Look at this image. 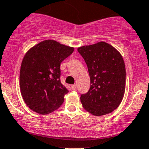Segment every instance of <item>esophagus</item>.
<instances>
[{
  "instance_id": "1",
  "label": "esophagus",
  "mask_w": 149,
  "mask_h": 149,
  "mask_svg": "<svg viewBox=\"0 0 149 149\" xmlns=\"http://www.w3.org/2000/svg\"><path fill=\"white\" fill-rule=\"evenodd\" d=\"M71 88H72L73 91H76L77 88V84H74V85H72V86H71Z\"/></svg>"
}]
</instances>
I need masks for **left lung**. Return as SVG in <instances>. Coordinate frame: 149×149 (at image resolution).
Segmentation results:
<instances>
[{"label":"left lung","mask_w":149,"mask_h":149,"mask_svg":"<svg viewBox=\"0 0 149 149\" xmlns=\"http://www.w3.org/2000/svg\"><path fill=\"white\" fill-rule=\"evenodd\" d=\"M78 51L87 65L91 84L88 92L81 95L82 107L95 116L111 113L124 95L126 68L123 57L113 46L104 42L82 46Z\"/></svg>","instance_id":"8db88e82"}]
</instances>
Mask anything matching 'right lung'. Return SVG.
<instances>
[{"mask_svg":"<svg viewBox=\"0 0 149 149\" xmlns=\"http://www.w3.org/2000/svg\"><path fill=\"white\" fill-rule=\"evenodd\" d=\"M73 50L54 40H45L26 54L21 64L19 87L30 109L47 114L61 107L69 91L61 82L60 65Z\"/></svg>","mask_w":149,"mask_h":149,"instance_id":"1","label":"right lung"}]
</instances>
